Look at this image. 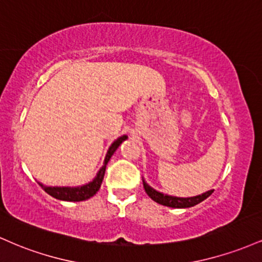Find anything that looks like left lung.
<instances>
[{
	"label": "left lung",
	"instance_id": "obj_1",
	"mask_svg": "<svg viewBox=\"0 0 262 262\" xmlns=\"http://www.w3.org/2000/svg\"><path fill=\"white\" fill-rule=\"evenodd\" d=\"M143 185L146 194H148L152 201H155V202L159 204H162V206L171 207V208H189V207H193L196 206V204L202 202L206 198H208L210 194L213 193V191H214V189H209V191L204 192L202 194H198V196L193 197H176L156 191V189L152 188L151 186H149L144 179Z\"/></svg>",
	"mask_w": 262,
	"mask_h": 262
}]
</instances>
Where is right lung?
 Returning a JSON list of instances; mask_svg holds the SVG:
<instances>
[{
	"mask_svg": "<svg viewBox=\"0 0 262 262\" xmlns=\"http://www.w3.org/2000/svg\"><path fill=\"white\" fill-rule=\"evenodd\" d=\"M125 139H128L127 135H122V137L117 138L116 140L111 144L110 149L107 150V154L106 158H104L103 165L98 172L96 173L95 179L92 180L91 182L86 183V185L82 186H76V187H70V186H45L44 183L38 182L39 185L41 186V188L47 192L48 194L50 196L56 198V200L60 201H68V202H80V201H86L89 198H91L92 196H95L97 193V191L100 189L102 181H103V177H104V172H106V166L110 161V159L112 158V155L114 154L118 146L124 141Z\"/></svg>",
	"mask_w": 262,
	"mask_h": 262,
	"instance_id": "obj_1",
	"label": "right lung"
}]
</instances>
